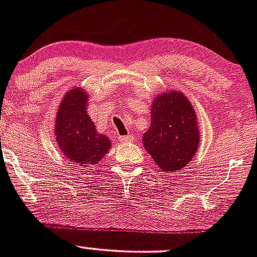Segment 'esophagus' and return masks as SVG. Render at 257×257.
<instances>
[{
	"label": "esophagus",
	"instance_id": "obj_1",
	"mask_svg": "<svg viewBox=\"0 0 257 257\" xmlns=\"http://www.w3.org/2000/svg\"><path fill=\"white\" fill-rule=\"evenodd\" d=\"M119 141H122V143H131V141H134V138L130 135L119 136Z\"/></svg>",
	"mask_w": 257,
	"mask_h": 257
}]
</instances>
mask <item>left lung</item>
Masks as SVG:
<instances>
[{
	"label": "left lung",
	"instance_id": "left-lung-1",
	"mask_svg": "<svg viewBox=\"0 0 257 257\" xmlns=\"http://www.w3.org/2000/svg\"><path fill=\"white\" fill-rule=\"evenodd\" d=\"M143 143L164 172H178L192 160L199 145V130L197 114L185 94L168 90L156 96Z\"/></svg>",
	"mask_w": 257,
	"mask_h": 257
}]
</instances>
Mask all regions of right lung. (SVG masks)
<instances>
[{"label": "right lung", "mask_w": 257, "mask_h": 257, "mask_svg": "<svg viewBox=\"0 0 257 257\" xmlns=\"http://www.w3.org/2000/svg\"><path fill=\"white\" fill-rule=\"evenodd\" d=\"M88 96L82 88H73L60 103L55 119V138L64 156L75 164L89 167L101 161L111 149L106 135L97 133L87 112Z\"/></svg>", "instance_id": "add662e5"}]
</instances>
